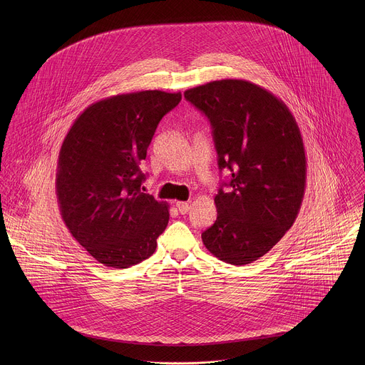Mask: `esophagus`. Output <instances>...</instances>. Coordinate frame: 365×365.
<instances>
[{
    "instance_id": "34e87169",
    "label": "esophagus",
    "mask_w": 365,
    "mask_h": 365,
    "mask_svg": "<svg viewBox=\"0 0 365 365\" xmlns=\"http://www.w3.org/2000/svg\"><path fill=\"white\" fill-rule=\"evenodd\" d=\"M175 207H177L178 212H180L181 215H184V213H187V212L190 210V205H188V202H177V204H175Z\"/></svg>"
}]
</instances>
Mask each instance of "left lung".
<instances>
[{
  "label": "left lung",
  "instance_id": "8db88e82",
  "mask_svg": "<svg viewBox=\"0 0 365 365\" xmlns=\"http://www.w3.org/2000/svg\"><path fill=\"white\" fill-rule=\"evenodd\" d=\"M187 101L212 126L217 165L230 171L229 193L215 197L217 216L202 242L219 260H259L294 225L307 184L302 136L288 106L246 80L190 88Z\"/></svg>",
  "mask_w": 365,
  "mask_h": 365
}]
</instances>
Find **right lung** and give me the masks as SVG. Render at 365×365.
Returning a JSON list of instances; mask_svg holds the SVG:
<instances>
[{"label": "right lung", "mask_w": 365, "mask_h": 365, "mask_svg": "<svg viewBox=\"0 0 365 365\" xmlns=\"http://www.w3.org/2000/svg\"><path fill=\"white\" fill-rule=\"evenodd\" d=\"M181 93L113 96L90 105L63 140L56 194L73 237L98 262L128 268L149 259L167 227L165 202L142 192L146 158L161 118Z\"/></svg>", "instance_id": "obj_1"}]
</instances>
